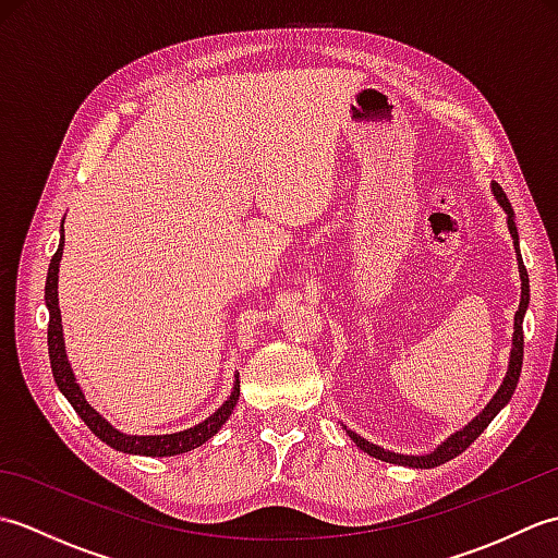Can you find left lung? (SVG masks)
<instances>
[{
	"label": "left lung",
	"instance_id": "obj_1",
	"mask_svg": "<svg viewBox=\"0 0 558 558\" xmlns=\"http://www.w3.org/2000/svg\"><path fill=\"white\" fill-rule=\"evenodd\" d=\"M492 192L496 196V201H499V206L506 210V220H508V230H511V236H513V244H515V254H518V272H520V304H518V312H515V324H513V348H511V360H508V372L504 376V381L499 386V390H496L494 398L487 402V408H484L475 420L468 422L465 426H462L460 432L450 434L446 441L441 446H436L432 453H424V456H402V453H396V450H386L381 446H376L372 441H366L364 436L350 432L345 426L348 436L352 438L354 444H357V448H362L364 453H369L378 460L384 462H393V465H405V468H436V465H444V462L453 460L456 456H460L462 450L470 448V444L477 441V436L487 429L489 422L499 414L506 405L508 400L513 398V390L518 386V378H520V369H523V318H525V312H527V304H530V278H527V270L523 266V258H520V248H518V228H515V213L511 208V204H508V198L504 194V189L499 184H492Z\"/></svg>",
	"mask_w": 558,
	"mask_h": 558
}]
</instances>
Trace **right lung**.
<instances>
[{
    "mask_svg": "<svg viewBox=\"0 0 558 558\" xmlns=\"http://www.w3.org/2000/svg\"><path fill=\"white\" fill-rule=\"evenodd\" d=\"M64 254V220H62V240H59V248L54 252L50 268H47V280H45V304L47 312H50V324H47V350H50V364H52V376L54 384L62 390V396L71 402V408L78 412V417L86 422L88 429L96 434L100 441L108 446L122 450V453H134V456H150V458H165V456H180L186 450H194L201 444H206L208 438L220 432V426L228 422L232 414L236 400H240V374H234V386L230 398L222 402V405L198 422L192 429L177 432V434H158V436H134L124 434L102 417L100 412L88 405L86 396H83L81 386L76 384V376L71 372V364L66 360L64 350V333H62V312H59V300H57V280H59V260Z\"/></svg>",
    "mask_w": 558,
    "mask_h": 558,
    "instance_id": "right-lung-1",
    "label": "right lung"
}]
</instances>
